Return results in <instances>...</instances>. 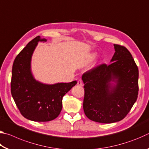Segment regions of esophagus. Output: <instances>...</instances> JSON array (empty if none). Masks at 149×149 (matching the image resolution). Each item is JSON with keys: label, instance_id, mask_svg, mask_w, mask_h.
<instances>
[{"label": "esophagus", "instance_id": "obj_1", "mask_svg": "<svg viewBox=\"0 0 149 149\" xmlns=\"http://www.w3.org/2000/svg\"><path fill=\"white\" fill-rule=\"evenodd\" d=\"M77 85H79V86H82V85H83L82 81L81 80V79H79V81H77Z\"/></svg>", "mask_w": 149, "mask_h": 149}]
</instances>
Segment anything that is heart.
I'll list each match as a JSON object with an SVG mask.
<instances>
[{
	"instance_id": "1",
	"label": "heart",
	"mask_w": 149,
	"mask_h": 149,
	"mask_svg": "<svg viewBox=\"0 0 149 149\" xmlns=\"http://www.w3.org/2000/svg\"><path fill=\"white\" fill-rule=\"evenodd\" d=\"M96 56H97V55H96L95 53H93V54H91V58L92 59H93V58H95L96 57Z\"/></svg>"
}]
</instances>
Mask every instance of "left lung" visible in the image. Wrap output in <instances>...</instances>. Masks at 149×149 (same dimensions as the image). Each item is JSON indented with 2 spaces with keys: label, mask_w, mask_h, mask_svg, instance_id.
I'll return each mask as SVG.
<instances>
[{
  "label": "left lung",
  "mask_w": 149,
  "mask_h": 149,
  "mask_svg": "<svg viewBox=\"0 0 149 149\" xmlns=\"http://www.w3.org/2000/svg\"><path fill=\"white\" fill-rule=\"evenodd\" d=\"M110 64L98 65L85 72L84 110L89 120L103 123L123 119L138 95L139 70L129 50L114 45Z\"/></svg>",
  "instance_id": "obj_1"
}]
</instances>
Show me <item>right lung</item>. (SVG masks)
Here are the masks:
<instances>
[{"label": "right lung", "instance_id": "right-lung-1", "mask_svg": "<svg viewBox=\"0 0 149 149\" xmlns=\"http://www.w3.org/2000/svg\"><path fill=\"white\" fill-rule=\"evenodd\" d=\"M39 41H47V39L36 37L15 58L11 93L24 117L34 122H49L58 116L62 108L63 97L77 81L50 85L35 79L31 72V58Z\"/></svg>", "mask_w": 149, "mask_h": 149}]
</instances>
